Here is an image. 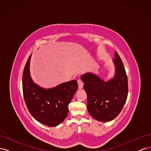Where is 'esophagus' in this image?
Segmentation results:
<instances>
[{"mask_svg": "<svg viewBox=\"0 0 151 151\" xmlns=\"http://www.w3.org/2000/svg\"><path fill=\"white\" fill-rule=\"evenodd\" d=\"M77 83H78V88H79V89H82V88H83L84 84H83V82H82V81L81 79H79L78 81H77Z\"/></svg>", "mask_w": 151, "mask_h": 151, "instance_id": "34e87169", "label": "esophagus"}]
</instances>
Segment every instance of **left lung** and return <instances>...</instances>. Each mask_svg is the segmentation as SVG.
I'll return each mask as SVG.
<instances>
[{
    "mask_svg": "<svg viewBox=\"0 0 151 151\" xmlns=\"http://www.w3.org/2000/svg\"><path fill=\"white\" fill-rule=\"evenodd\" d=\"M113 62L115 76L107 81L93 73H86L81 78L88 96L87 108L90 115L99 122H109L115 118L126 102L128 80L124 65L116 52Z\"/></svg>",
    "mask_w": 151,
    "mask_h": 151,
    "instance_id": "obj_1",
    "label": "left lung"
}]
</instances>
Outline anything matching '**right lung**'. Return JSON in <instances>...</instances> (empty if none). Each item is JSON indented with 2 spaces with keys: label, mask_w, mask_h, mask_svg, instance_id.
Listing matches in <instances>:
<instances>
[{
  "label": "right lung",
  "mask_w": 151,
  "mask_h": 151,
  "mask_svg": "<svg viewBox=\"0 0 151 151\" xmlns=\"http://www.w3.org/2000/svg\"><path fill=\"white\" fill-rule=\"evenodd\" d=\"M31 55L22 74L24 99L31 115L38 122L49 127H56L65 119L68 104L78 88L77 81L63 83L55 88L45 89L31 79L29 64Z\"/></svg>",
  "instance_id": "obj_1"
}]
</instances>
